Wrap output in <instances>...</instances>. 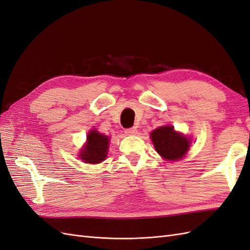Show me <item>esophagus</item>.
<instances>
[{
    "label": "esophagus",
    "instance_id": "esophagus-1",
    "mask_svg": "<svg viewBox=\"0 0 250 250\" xmlns=\"http://www.w3.org/2000/svg\"><path fill=\"white\" fill-rule=\"evenodd\" d=\"M125 133L128 135H135L138 133V129L137 127H131V128H127L125 129Z\"/></svg>",
    "mask_w": 250,
    "mask_h": 250
}]
</instances>
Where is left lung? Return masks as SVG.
I'll return each instance as SVG.
<instances>
[{
  "label": "left lung",
  "mask_w": 250,
  "mask_h": 250,
  "mask_svg": "<svg viewBox=\"0 0 250 250\" xmlns=\"http://www.w3.org/2000/svg\"><path fill=\"white\" fill-rule=\"evenodd\" d=\"M150 135L157 153L166 160H179L188 152L190 147V140L177 133L172 126L158 127Z\"/></svg>",
  "instance_id": "8db88e82"
}]
</instances>
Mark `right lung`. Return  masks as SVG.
<instances>
[{
    "label": "right lung",
    "mask_w": 250,
    "mask_h": 250,
    "mask_svg": "<svg viewBox=\"0 0 250 250\" xmlns=\"http://www.w3.org/2000/svg\"><path fill=\"white\" fill-rule=\"evenodd\" d=\"M109 139L97 130L89 131L87 134V143L84 149L81 151L80 157L87 164H99L106 157Z\"/></svg>",
    "instance_id": "obj_1"
}]
</instances>
